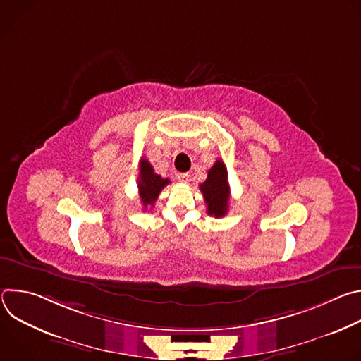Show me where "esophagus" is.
Listing matches in <instances>:
<instances>
[{
    "label": "esophagus",
    "mask_w": 361,
    "mask_h": 361,
    "mask_svg": "<svg viewBox=\"0 0 361 361\" xmlns=\"http://www.w3.org/2000/svg\"><path fill=\"white\" fill-rule=\"evenodd\" d=\"M190 178V174L188 173H178L177 174V180L181 181V183H187Z\"/></svg>",
    "instance_id": "34e87169"
}]
</instances>
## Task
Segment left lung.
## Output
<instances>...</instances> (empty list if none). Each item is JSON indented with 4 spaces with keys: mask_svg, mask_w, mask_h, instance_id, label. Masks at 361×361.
Masks as SVG:
<instances>
[{
    "mask_svg": "<svg viewBox=\"0 0 361 361\" xmlns=\"http://www.w3.org/2000/svg\"><path fill=\"white\" fill-rule=\"evenodd\" d=\"M200 190L207 204V213L217 219L224 217L228 212L230 185L227 167L221 160H217L209 170L207 180L200 184Z\"/></svg>",
    "mask_w": 361,
    "mask_h": 361,
    "instance_id": "obj_1",
    "label": "left lung"
}]
</instances>
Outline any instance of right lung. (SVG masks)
<instances>
[{
	"label": "right lung",
	"mask_w": 361,
	"mask_h": 361,
	"mask_svg": "<svg viewBox=\"0 0 361 361\" xmlns=\"http://www.w3.org/2000/svg\"><path fill=\"white\" fill-rule=\"evenodd\" d=\"M170 184L169 178H163L152 170V166L142 157L140 161V176H138V192L141 197V202L144 209L148 205H154L159 198L161 190Z\"/></svg>",
	"instance_id": "obj_1"
}]
</instances>
